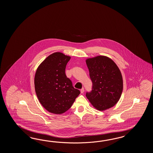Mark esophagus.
Wrapping results in <instances>:
<instances>
[{
	"mask_svg": "<svg viewBox=\"0 0 153 153\" xmlns=\"http://www.w3.org/2000/svg\"><path fill=\"white\" fill-rule=\"evenodd\" d=\"M85 90L84 88H82L81 90H80V92H81V94H83Z\"/></svg>",
	"mask_w": 153,
	"mask_h": 153,
	"instance_id": "esophagus-1",
	"label": "esophagus"
}]
</instances>
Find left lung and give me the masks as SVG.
<instances>
[{"label":"left lung","instance_id":"1","mask_svg":"<svg viewBox=\"0 0 153 153\" xmlns=\"http://www.w3.org/2000/svg\"><path fill=\"white\" fill-rule=\"evenodd\" d=\"M92 89L86 96L94 107L103 111L113 107L120 100L123 80L116 63L108 57L97 56L86 59Z\"/></svg>","mask_w":153,"mask_h":153}]
</instances>
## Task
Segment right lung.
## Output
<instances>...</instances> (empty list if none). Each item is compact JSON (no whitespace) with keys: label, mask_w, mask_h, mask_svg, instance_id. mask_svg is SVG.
Here are the masks:
<instances>
[{"label":"right lung","mask_w":153,"mask_h":153,"mask_svg":"<svg viewBox=\"0 0 153 153\" xmlns=\"http://www.w3.org/2000/svg\"><path fill=\"white\" fill-rule=\"evenodd\" d=\"M70 59V56L61 52L53 53L36 71V94L42 107L53 114H63L68 111L80 94L65 75V67Z\"/></svg>","instance_id":"obj_1"}]
</instances>
